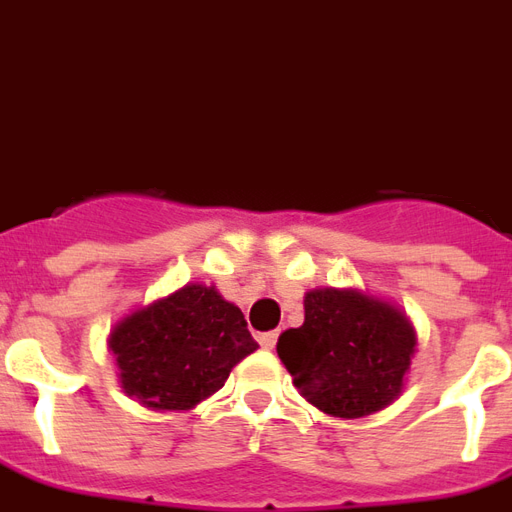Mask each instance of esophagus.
<instances>
[{"mask_svg": "<svg viewBox=\"0 0 512 512\" xmlns=\"http://www.w3.org/2000/svg\"><path fill=\"white\" fill-rule=\"evenodd\" d=\"M276 339H279V333H276V331L260 333V336H257V342H260V347H263V350H274Z\"/></svg>", "mask_w": 512, "mask_h": 512, "instance_id": "obj_1", "label": "esophagus"}]
</instances>
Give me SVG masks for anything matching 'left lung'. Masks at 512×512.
<instances>
[{"label":"left lung","instance_id":"1","mask_svg":"<svg viewBox=\"0 0 512 512\" xmlns=\"http://www.w3.org/2000/svg\"><path fill=\"white\" fill-rule=\"evenodd\" d=\"M415 344V328L393 304L320 287L304 295V325L287 328L276 352L309 404L333 418H363L399 399Z\"/></svg>","mask_w":512,"mask_h":512}]
</instances>
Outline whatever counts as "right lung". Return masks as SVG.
Wrapping results in <instances>:
<instances>
[{"label":"right lung","mask_w":512,"mask_h":512,"mask_svg":"<svg viewBox=\"0 0 512 512\" xmlns=\"http://www.w3.org/2000/svg\"><path fill=\"white\" fill-rule=\"evenodd\" d=\"M121 388L151 410H192L217 393L230 369L257 350L236 304L217 287L189 282L127 314L111 331Z\"/></svg>","instance_id":"1"}]
</instances>
